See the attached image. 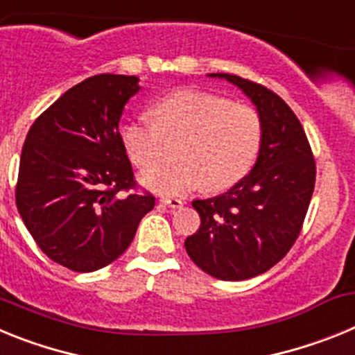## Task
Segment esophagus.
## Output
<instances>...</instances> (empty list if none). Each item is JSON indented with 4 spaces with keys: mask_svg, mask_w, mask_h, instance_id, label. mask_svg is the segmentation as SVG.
I'll return each mask as SVG.
<instances>
[{
    "mask_svg": "<svg viewBox=\"0 0 355 355\" xmlns=\"http://www.w3.org/2000/svg\"><path fill=\"white\" fill-rule=\"evenodd\" d=\"M159 202H162V205H167L168 208H181V206H183V200L178 199V197H168V196L159 197Z\"/></svg>",
    "mask_w": 355,
    "mask_h": 355,
    "instance_id": "obj_1",
    "label": "esophagus"
}]
</instances>
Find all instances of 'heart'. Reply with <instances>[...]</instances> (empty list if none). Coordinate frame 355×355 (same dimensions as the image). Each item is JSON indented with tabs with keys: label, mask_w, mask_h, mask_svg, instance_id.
Masks as SVG:
<instances>
[{
	"label": "heart",
	"mask_w": 355,
	"mask_h": 355,
	"mask_svg": "<svg viewBox=\"0 0 355 355\" xmlns=\"http://www.w3.org/2000/svg\"><path fill=\"white\" fill-rule=\"evenodd\" d=\"M149 119L128 121L121 130L126 155L147 167L162 153L163 139H181L180 162L159 163L140 174L144 187L181 196L205 187L222 192L243 180L258 158L263 122L258 110L202 90H175L150 106Z\"/></svg>",
	"instance_id": "b5f03b06"
}]
</instances>
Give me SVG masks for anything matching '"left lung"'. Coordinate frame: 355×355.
I'll return each instance as SVG.
<instances>
[{
    "instance_id": "left-lung-1",
    "label": "left lung",
    "mask_w": 355,
    "mask_h": 355,
    "mask_svg": "<svg viewBox=\"0 0 355 355\" xmlns=\"http://www.w3.org/2000/svg\"><path fill=\"white\" fill-rule=\"evenodd\" d=\"M258 110L263 140L252 171L227 192L193 200L197 233L184 241L193 263L220 281H243L277 265L299 238L315 190L316 167L304 128L275 92L216 72Z\"/></svg>"
}]
</instances>
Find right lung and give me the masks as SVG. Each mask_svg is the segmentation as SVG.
<instances>
[{
	"instance_id": "add662e5",
	"label": "right lung",
	"mask_w": 355,
	"mask_h": 355,
	"mask_svg": "<svg viewBox=\"0 0 355 355\" xmlns=\"http://www.w3.org/2000/svg\"><path fill=\"white\" fill-rule=\"evenodd\" d=\"M139 78L97 74L69 89L30 128L15 205L49 259L74 272L110 265L133 241L155 196L135 192L119 133Z\"/></svg>"
}]
</instances>
